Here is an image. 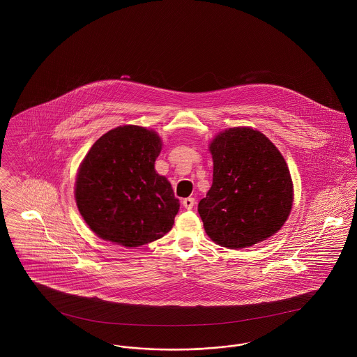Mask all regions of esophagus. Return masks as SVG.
<instances>
[{"label": "esophagus", "mask_w": 357, "mask_h": 357, "mask_svg": "<svg viewBox=\"0 0 357 357\" xmlns=\"http://www.w3.org/2000/svg\"><path fill=\"white\" fill-rule=\"evenodd\" d=\"M183 206L186 207L187 210H191L192 207H194V204H195V199L194 198H191V197H188V198H185L183 199Z\"/></svg>", "instance_id": "34e87169"}]
</instances>
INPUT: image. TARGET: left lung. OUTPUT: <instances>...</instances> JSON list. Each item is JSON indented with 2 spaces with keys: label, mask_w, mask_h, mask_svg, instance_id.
<instances>
[{
  "label": "left lung",
  "mask_w": 357,
  "mask_h": 357,
  "mask_svg": "<svg viewBox=\"0 0 357 357\" xmlns=\"http://www.w3.org/2000/svg\"><path fill=\"white\" fill-rule=\"evenodd\" d=\"M213 185L198 204L207 236L229 249L272 237L288 220L293 183L284 156L262 132L234 127L210 143Z\"/></svg>",
  "instance_id": "8db88e82"
}]
</instances>
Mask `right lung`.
I'll list each match as a JSON object with an SVG mask.
<instances>
[{"label": "right lung", "instance_id": "add662e5", "mask_svg": "<svg viewBox=\"0 0 357 357\" xmlns=\"http://www.w3.org/2000/svg\"><path fill=\"white\" fill-rule=\"evenodd\" d=\"M160 150L155 131L120 126L99 137L85 155L75 198L98 237L137 248L170 231L179 199L170 182L155 171Z\"/></svg>", "mask_w": 357, "mask_h": 357}]
</instances>
